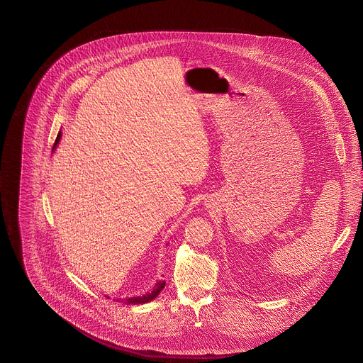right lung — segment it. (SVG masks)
Segmentation results:
<instances>
[{
    "mask_svg": "<svg viewBox=\"0 0 363 363\" xmlns=\"http://www.w3.org/2000/svg\"><path fill=\"white\" fill-rule=\"evenodd\" d=\"M60 136H62V132H59V135H57V138H56L55 147L57 146V143H59V140H60ZM164 287H165V281H160L157 286L153 287V290H152L150 293H147V294H145V296H142V297H130V298H126V300H123V301L128 303V304H142V303H147V301H150V300H153L155 297H157V296L162 291Z\"/></svg>",
    "mask_w": 363,
    "mask_h": 363,
    "instance_id": "add662e5",
    "label": "right lung"
}]
</instances>
